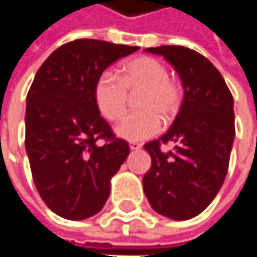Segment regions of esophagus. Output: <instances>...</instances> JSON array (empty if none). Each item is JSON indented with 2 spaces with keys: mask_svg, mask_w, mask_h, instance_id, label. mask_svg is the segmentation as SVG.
<instances>
[{
  "mask_svg": "<svg viewBox=\"0 0 257 257\" xmlns=\"http://www.w3.org/2000/svg\"><path fill=\"white\" fill-rule=\"evenodd\" d=\"M140 147H142V145L136 143V142H131V143H129V149H131V150H139Z\"/></svg>",
  "mask_w": 257,
  "mask_h": 257,
  "instance_id": "1",
  "label": "esophagus"
}]
</instances>
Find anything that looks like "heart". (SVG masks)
I'll return each mask as SVG.
<instances>
[{
  "instance_id": "1",
  "label": "heart",
  "mask_w": 257,
  "mask_h": 257,
  "mask_svg": "<svg viewBox=\"0 0 257 257\" xmlns=\"http://www.w3.org/2000/svg\"><path fill=\"white\" fill-rule=\"evenodd\" d=\"M139 111L131 112L115 125V134L129 142H140L156 136L161 131V117L171 121L176 117L183 101L179 82L169 78L165 64L149 56L129 60L118 77L112 71H103L96 79L93 96L103 117L115 121L122 117L129 93H138Z\"/></svg>"
}]
</instances>
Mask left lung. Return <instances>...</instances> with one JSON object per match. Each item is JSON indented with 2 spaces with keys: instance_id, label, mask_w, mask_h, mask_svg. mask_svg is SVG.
I'll use <instances>...</instances> for the list:
<instances>
[{
  "instance_id": "obj_1",
  "label": "left lung",
  "mask_w": 257,
  "mask_h": 257,
  "mask_svg": "<svg viewBox=\"0 0 257 257\" xmlns=\"http://www.w3.org/2000/svg\"><path fill=\"white\" fill-rule=\"evenodd\" d=\"M145 51L172 64L184 97L167 134L145 145L151 168L143 189L157 213L187 220L208 208L226 179L235 136L234 99L219 70L201 53L178 45ZM169 141L175 150L164 153L161 145Z\"/></svg>"
}]
</instances>
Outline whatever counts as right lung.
<instances>
[{
  "label": "right lung",
  "instance_id": "obj_1",
  "mask_svg": "<svg viewBox=\"0 0 257 257\" xmlns=\"http://www.w3.org/2000/svg\"><path fill=\"white\" fill-rule=\"evenodd\" d=\"M138 49L75 40L51 53L34 77L26 100V151L37 191L64 219L100 212L110 180L129 156L128 142L100 117L93 89L110 64Z\"/></svg>",
  "mask_w": 257,
  "mask_h": 257
}]
</instances>
